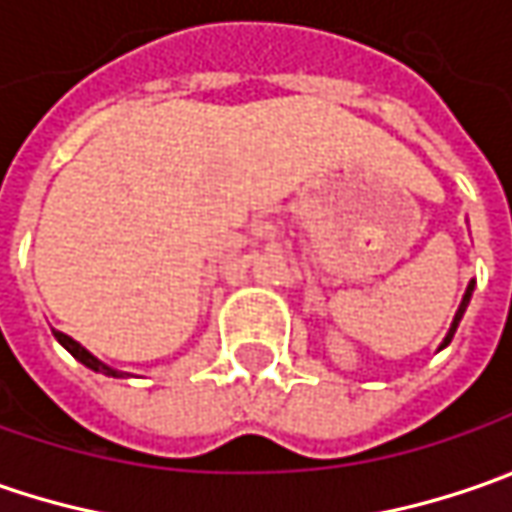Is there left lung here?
I'll use <instances>...</instances> for the list:
<instances>
[{
	"instance_id": "obj_1",
	"label": "left lung",
	"mask_w": 512,
	"mask_h": 512,
	"mask_svg": "<svg viewBox=\"0 0 512 512\" xmlns=\"http://www.w3.org/2000/svg\"><path fill=\"white\" fill-rule=\"evenodd\" d=\"M473 287H476V282H470V285H467V290H464L462 305H459V310H456V316H453V322H450V330H447V336H444L442 344H439V350H444V347L450 344V339H453V333H456V327H459V322H462L464 310H467V305H470V296H473Z\"/></svg>"
}]
</instances>
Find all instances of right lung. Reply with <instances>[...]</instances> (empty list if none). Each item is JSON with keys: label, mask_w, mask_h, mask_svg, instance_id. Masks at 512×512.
I'll return each mask as SVG.
<instances>
[{"label": "right lung", "mask_w": 512, "mask_h": 512, "mask_svg": "<svg viewBox=\"0 0 512 512\" xmlns=\"http://www.w3.org/2000/svg\"><path fill=\"white\" fill-rule=\"evenodd\" d=\"M53 336H56V342L62 344L76 362H82L85 367H90L93 373H105V376H113V379H125V376H130V373H125V370H116V367H110V364H105L102 359H96V356H93L90 350H85V347L76 342V339H70L68 333L53 330Z\"/></svg>", "instance_id": "add662e5"}]
</instances>
